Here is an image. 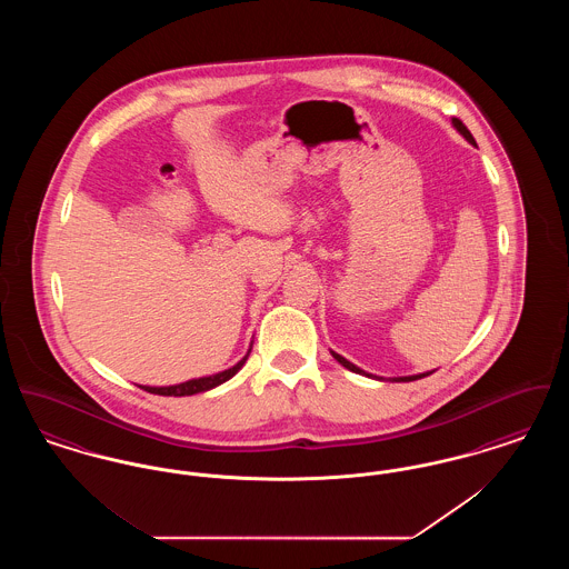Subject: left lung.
<instances>
[{"mask_svg":"<svg viewBox=\"0 0 569 569\" xmlns=\"http://www.w3.org/2000/svg\"><path fill=\"white\" fill-rule=\"evenodd\" d=\"M452 123H455V128L459 130L460 134L465 136V138H467L471 144H476V138L471 136V132L467 130V126H465L460 119L455 117V119H452ZM332 356H335V360H337V362H341L346 369H350V371H353V373H360V376H369V373H365L362 369H358L356 365H352L350 360H346L343 356H339V353L335 352H332ZM431 373H433V371H429V373H420V376H409V378H392V381H413V379L427 378V376H431ZM369 378H371V376H369Z\"/></svg>","mask_w":569,"mask_h":569,"instance_id":"8db88e82","label":"left lung"}]
</instances>
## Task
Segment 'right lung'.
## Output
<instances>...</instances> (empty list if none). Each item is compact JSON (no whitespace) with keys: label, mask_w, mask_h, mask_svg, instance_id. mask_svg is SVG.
I'll list each match as a JSON object with an SVG mask.
<instances>
[{"label":"right lung","mask_w":569,"mask_h":569,"mask_svg":"<svg viewBox=\"0 0 569 569\" xmlns=\"http://www.w3.org/2000/svg\"><path fill=\"white\" fill-rule=\"evenodd\" d=\"M247 356H249V352H247ZM247 356H244L243 360H239L232 369H226V371H221L217 376L190 379V381H183V383H177V386H163V388H153V386H140V388L151 392V395H162V397H190V395H198V392L211 390V388H216L219 383H223V381L232 378L243 367Z\"/></svg>","instance_id":"right-lung-1"}]
</instances>
